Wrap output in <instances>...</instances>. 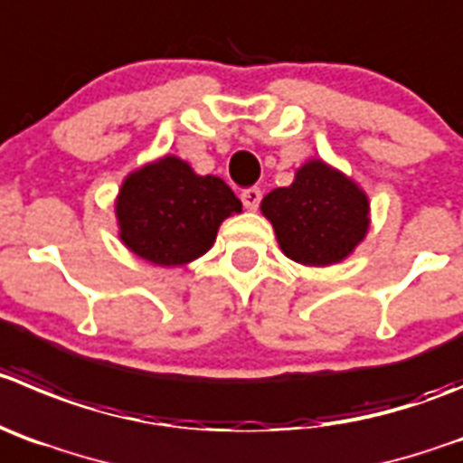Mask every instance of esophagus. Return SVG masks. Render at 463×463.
I'll use <instances>...</instances> for the list:
<instances>
[{
	"mask_svg": "<svg viewBox=\"0 0 463 463\" xmlns=\"http://www.w3.org/2000/svg\"><path fill=\"white\" fill-rule=\"evenodd\" d=\"M260 189L258 187H251V189H244L241 192V203H244L246 210H258V205H260Z\"/></svg>",
	"mask_w": 463,
	"mask_h": 463,
	"instance_id": "obj_1",
	"label": "esophagus"
}]
</instances>
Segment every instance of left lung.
I'll use <instances>...</instances> for the list:
<instances>
[{
  "label": "left lung",
  "mask_w": 463,
  "mask_h": 463,
  "mask_svg": "<svg viewBox=\"0 0 463 463\" xmlns=\"http://www.w3.org/2000/svg\"><path fill=\"white\" fill-rule=\"evenodd\" d=\"M260 210L285 256L310 267L345 260L370 226L365 192L322 159L297 168L295 183L267 194Z\"/></svg>",
  "instance_id": "1"
}]
</instances>
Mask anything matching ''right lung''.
Segmentation results:
<instances>
[{"mask_svg": "<svg viewBox=\"0 0 463 463\" xmlns=\"http://www.w3.org/2000/svg\"><path fill=\"white\" fill-rule=\"evenodd\" d=\"M241 203L217 175H198L180 157L129 173L116 198L120 240L153 265L178 267L207 253L223 219Z\"/></svg>", "mask_w": 463, "mask_h": 463, "instance_id": "right-lung-1", "label": "right lung"}]
</instances>
